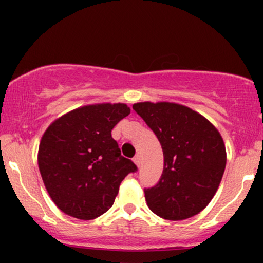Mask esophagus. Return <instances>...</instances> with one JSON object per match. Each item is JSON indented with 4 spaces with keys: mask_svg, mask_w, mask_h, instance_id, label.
I'll use <instances>...</instances> for the list:
<instances>
[{
    "mask_svg": "<svg viewBox=\"0 0 263 263\" xmlns=\"http://www.w3.org/2000/svg\"><path fill=\"white\" fill-rule=\"evenodd\" d=\"M134 162H135V164L137 165V167H140V165H141V157H140V155L135 156V158H134Z\"/></svg>",
    "mask_w": 263,
    "mask_h": 263,
    "instance_id": "esophagus-1",
    "label": "esophagus"
}]
</instances>
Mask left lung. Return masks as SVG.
<instances>
[{
  "instance_id": "8db88e82",
  "label": "left lung",
  "mask_w": 263,
  "mask_h": 263,
  "mask_svg": "<svg viewBox=\"0 0 263 263\" xmlns=\"http://www.w3.org/2000/svg\"><path fill=\"white\" fill-rule=\"evenodd\" d=\"M137 112L162 146L159 182L144 189L147 205L165 220L197 215L215 195L226 165L224 140L203 115L176 102H137Z\"/></svg>"
}]
</instances>
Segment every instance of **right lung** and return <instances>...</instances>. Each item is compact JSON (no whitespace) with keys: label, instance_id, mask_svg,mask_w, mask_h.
<instances>
[{"label":"right lung","instance_id":"1","mask_svg":"<svg viewBox=\"0 0 263 263\" xmlns=\"http://www.w3.org/2000/svg\"><path fill=\"white\" fill-rule=\"evenodd\" d=\"M129 112L120 102L86 105L45 129L38 149L39 172L49 197L66 215L92 220L106 213L125 177L137 171L111 137V129Z\"/></svg>","mask_w":263,"mask_h":263}]
</instances>
